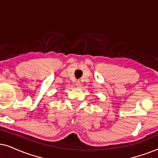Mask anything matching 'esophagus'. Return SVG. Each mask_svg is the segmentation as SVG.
Listing matches in <instances>:
<instances>
[{"mask_svg": "<svg viewBox=\"0 0 158 158\" xmlns=\"http://www.w3.org/2000/svg\"><path fill=\"white\" fill-rule=\"evenodd\" d=\"M76 86H77V88H80L81 86V84L80 81H77V83H76Z\"/></svg>", "mask_w": 158, "mask_h": 158, "instance_id": "esophagus-1", "label": "esophagus"}]
</instances>
